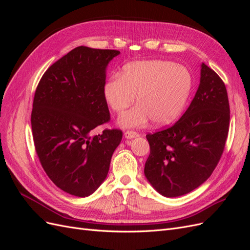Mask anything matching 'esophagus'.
<instances>
[{"label": "esophagus", "instance_id": "34e87169", "mask_svg": "<svg viewBox=\"0 0 250 250\" xmlns=\"http://www.w3.org/2000/svg\"><path fill=\"white\" fill-rule=\"evenodd\" d=\"M124 137L126 138V139H134V138H137V137H139V133H137L135 131H132V130H128V131H126L125 133H124Z\"/></svg>", "mask_w": 250, "mask_h": 250}]
</instances>
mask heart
Returning <instances> with one entry per match:
<instances>
[{"mask_svg":"<svg viewBox=\"0 0 250 250\" xmlns=\"http://www.w3.org/2000/svg\"><path fill=\"white\" fill-rule=\"evenodd\" d=\"M193 87V77L186 66L168 60H142L124 66L121 76L110 77L103 87L104 99L117 113L134 102L118 124L138 128L153 120L156 125L174 122L185 109Z\"/></svg>","mask_w":250,"mask_h":250,"instance_id":"heart-1","label":"heart"}]
</instances>
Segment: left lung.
Segmentation results:
<instances>
[{"instance_id":"left-lung-1","label":"left lung","mask_w":250,"mask_h":250,"mask_svg":"<svg viewBox=\"0 0 250 250\" xmlns=\"http://www.w3.org/2000/svg\"><path fill=\"white\" fill-rule=\"evenodd\" d=\"M229 103L222 79L202 63L190 106L173 126L147 134L150 154L144 173L165 197H178L202 185L223 153Z\"/></svg>"}]
</instances>
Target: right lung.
I'll list each match as a JSON object with an SVG mask.
<instances>
[{
    "label": "right lung",
    "mask_w": 250,
    "mask_h": 250,
    "mask_svg": "<svg viewBox=\"0 0 250 250\" xmlns=\"http://www.w3.org/2000/svg\"><path fill=\"white\" fill-rule=\"evenodd\" d=\"M117 50L77 47L53 63L35 90L31 126L37 156L49 178L77 197L93 194L107 176L122 131L105 129L109 110L103 87Z\"/></svg>",
    "instance_id": "1"
}]
</instances>
